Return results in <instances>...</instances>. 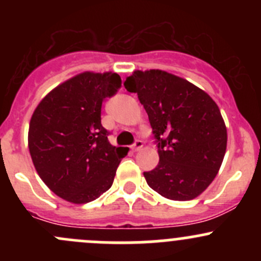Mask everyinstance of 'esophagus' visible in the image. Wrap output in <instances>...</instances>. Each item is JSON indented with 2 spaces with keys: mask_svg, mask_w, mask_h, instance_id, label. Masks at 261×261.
I'll return each mask as SVG.
<instances>
[{
  "mask_svg": "<svg viewBox=\"0 0 261 261\" xmlns=\"http://www.w3.org/2000/svg\"><path fill=\"white\" fill-rule=\"evenodd\" d=\"M143 141L141 140H135V143L133 144V145H131V150H133V151H138V150H140L141 147H143Z\"/></svg>",
  "mask_w": 261,
  "mask_h": 261,
  "instance_id": "obj_1",
  "label": "esophagus"
}]
</instances>
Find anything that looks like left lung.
Returning a JSON list of instances; mask_svg holds the SVG:
<instances>
[{
  "mask_svg": "<svg viewBox=\"0 0 261 261\" xmlns=\"http://www.w3.org/2000/svg\"><path fill=\"white\" fill-rule=\"evenodd\" d=\"M149 116L159 163L144 172L163 197L189 201L202 193L222 164L227 131L220 109L194 84L163 70H136L123 83Z\"/></svg>",
  "mask_w": 261,
  "mask_h": 261,
  "instance_id": "left-lung-1",
  "label": "left lung"
}]
</instances>
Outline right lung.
I'll list each match as a JSON object with an SVG mask.
<instances>
[{
    "mask_svg": "<svg viewBox=\"0 0 261 261\" xmlns=\"http://www.w3.org/2000/svg\"><path fill=\"white\" fill-rule=\"evenodd\" d=\"M117 73H82L44 97L29 127L35 169L57 196L72 203L109 191L127 149L112 146L101 123L102 103L121 88Z\"/></svg>",
    "mask_w": 261,
    "mask_h": 261,
    "instance_id": "1",
    "label": "right lung"
}]
</instances>
